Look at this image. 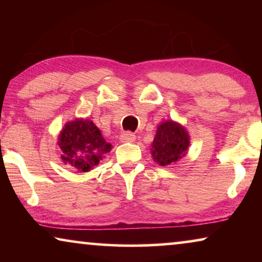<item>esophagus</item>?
Here are the masks:
<instances>
[{
	"label": "esophagus",
	"mask_w": 262,
	"mask_h": 262,
	"mask_svg": "<svg viewBox=\"0 0 262 262\" xmlns=\"http://www.w3.org/2000/svg\"><path fill=\"white\" fill-rule=\"evenodd\" d=\"M120 139H121V142H134L136 139V136H135V134H132V132H130V131L123 132L120 136Z\"/></svg>",
	"instance_id": "34e87169"
}]
</instances>
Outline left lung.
I'll return each instance as SVG.
<instances>
[{"instance_id":"left-lung-1","label":"left lung","mask_w":262,"mask_h":262,"mask_svg":"<svg viewBox=\"0 0 262 262\" xmlns=\"http://www.w3.org/2000/svg\"><path fill=\"white\" fill-rule=\"evenodd\" d=\"M188 145L189 136L186 128L173 120H167L157 127L151 155L160 166H169L186 155Z\"/></svg>"}]
</instances>
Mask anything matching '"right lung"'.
Masks as SVG:
<instances>
[{
    "mask_svg": "<svg viewBox=\"0 0 262 262\" xmlns=\"http://www.w3.org/2000/svg\"><path fill=\"white\" fill-rule=\"evenodd\" d=\"M62 159L66 163L85 173L99 164L112 145L105 141L92 120L75 119L66 124L58 137Z\"/></svg>",
    "mask_w": 262,
    "mask_h": 262,
    "instance_id": "1",
    "label": "right lung"
}]
</instances>
